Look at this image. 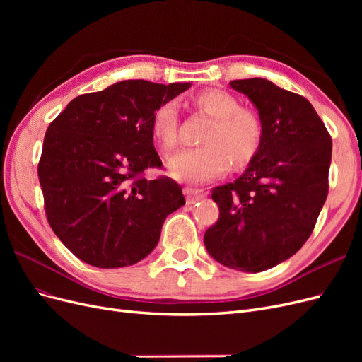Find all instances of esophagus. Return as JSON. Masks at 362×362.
<instances>
[{
	"instance_id": "1",
	"label": "esophagus",
	"mask_w": 362,
	"mask_h": 362,
	"mask_svg": "<svg viewBox=\"0 0 362 362\" xmlns=\"http://www.w3.org/2000/svg\"><path fill=\"white\" fill-rule=\"evenodd\" d=\"M184 194H185V198H187L189 205H193V204H196L198 201L205 198V194L202 192L194 190V189H189V187L184 189Z\"/></svg>"
}]
</instances>
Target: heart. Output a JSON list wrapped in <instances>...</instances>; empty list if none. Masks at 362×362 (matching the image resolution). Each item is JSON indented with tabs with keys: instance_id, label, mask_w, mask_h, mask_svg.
<instances>
[{
	"instance_id": "heart-1",
	"label": "heart",
	"mask_w": 362,
	"mask_h": 362,
	"mask_svg": "<svg viewBox=\"0 0 362 362\" xmlns=\"http://www.w3.org/2000/svg\"><path fill=\"white\" fill-rule=\"evenodd\" d=\"M198 105L214 117L206 131L202 148H185L168 160V172L173 180L202 184L216 180L229 169L231 160L245 164L257 154L262 128L257 115L240 108L235 96L221 89L205 90L198 96ZM180 104L170 100L157 107L152 115V131L164 149L178 144Z\"/></svg>"
}]
</instances>
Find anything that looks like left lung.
<instances>
[{"instance_id": "1", "label": "left lung", "mask_w": 362, "mask_h": 362, "mask_svg": "<svg viewBox=\"0 0 362 362\" xmlns=\"http://www.w3.org/2000/svg\"><path fill=\"white\" fill-rule=\"evenodd\" d=\"M229 87L258 110L262 137L242 177L213 190L221 216L204 243L221 264L257 273L293 257L311 235L327 196L332 140L303 96L266 78Z\"/></svg>"}]
</instances>
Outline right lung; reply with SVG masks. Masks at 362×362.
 Listing matches in <instances>:
<instances>
[{
    "mask_svg": "<svg viewBox=\"0 0 362 362\" xmlns=\"http://www.w3.org/2000/svg\"><path fill=\"white\" fill-rule=\"evenodd\" d=\"M192 83L119 81L76 96L48 127L39 182L52 231L75 257L100 269L133 266L157 246L166 217L185 204L161 166L152 115Z\"/></svg>",
    "mask_w": 362,
    "mask_h": 362,
    "instance_id": "right-lung-1",
    "label": "right lung"
}]
</instances>
